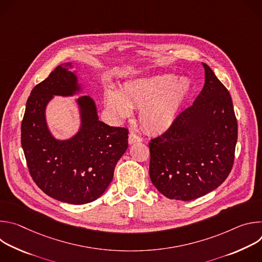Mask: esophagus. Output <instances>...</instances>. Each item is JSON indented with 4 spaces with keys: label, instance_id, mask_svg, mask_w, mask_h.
I'll use <instances>...</instances> for the list:
<instances>
[{
    "label": "esophagus",
    "instance_id": "obj_1",
    "mask_svg": "<svg viewBox=\"0 0 262 262\" xmlns=\"http://www.w3.org/2000/svg\"><path fill=\"white\" fill-rule=\"evenodd\" d=\"M141 141H142V139H141L139 136H137L136 134L130 133V134L128 135V144H129V145L135 144V143H138V142H141Z\"/></svg>",
    "mask_w": 262,
    "mask_h": 262
}]
</instances>
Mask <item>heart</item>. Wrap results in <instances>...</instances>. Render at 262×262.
<instances>
[{"instance_id":"b5f03b06","label":"heart","mask_w":262,"mask_h":262,"mask_svg":"<svg viewBox=\"0 0 262 262\" xmlns=\"http://www.w3.org/2000/svg\"><path fill=\"white\" fill-rule=\"evenodd\" d=\"M191 90L188 79L177 80L174 74L162 73L126 80L118 92H105L104 102L118 121L130 115L132 107H140L139 121L143 128L151 135H162L174 124Z\"/></svg>"}]
</instances>
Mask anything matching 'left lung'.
<instances>
[{"mask_svg": "<svg viewBox=\"0 0 262 262\" xmlns=\"http://www.w3.org/2000/svg\"><path fill=\"white\" fill-rule=\"evenodd\" d=\"M205 83L192 106L149 143V175L169 199L190 201L215 190L229 175L237 141L230 93L208 65Z\"/></svg>", "mask_w": 262, "mask_h": 262, "instance_id": "obj_1", "label": "left lung"}]
</instances>
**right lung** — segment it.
<instances>
[{"mask_svg":"<svg viewBox=\"0 0 262 262\" xmlns=\"http://www.w3.org/2000/svg\"><path fill=\"white\" fill-rule=\"evenodd\" d=\"M78 69L71 62L59 65L32 90L21 122V147L36 184L50 197L69 204L99 198L113 179L117 162L127 149L128 130L100 121L94 99L74 98L80 126L67 139H58L47 120L55 96L82 95Z\"/></svg>","mask_w":262,"mask_h":262,"instance_id":"1","label":"right lung"}]
</instances>
